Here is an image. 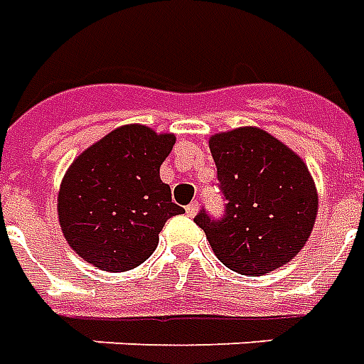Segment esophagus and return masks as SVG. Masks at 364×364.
<instances>
[{
    "mask_svg": "<svg viewBox=\"0 0 364 364\" xmlns=\"http://www.w3.org/2000/svg\"><path fill=\"white\" fill-rule=\"evenodd\" d=\"M198 210H200V203L198 202H192L190 205L186 208V213L190 215V218H194L196 213H198Z\"/></svg>",
    "mask_w": 364,
    "mask_h": 364,
    "instance_id": "34e87169",
    "label": "esophagus"
}]
</instances>
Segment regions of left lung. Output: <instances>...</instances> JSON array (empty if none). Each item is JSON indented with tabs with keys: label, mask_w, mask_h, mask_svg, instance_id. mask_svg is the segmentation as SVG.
Here are the masks:
<instances>
[{
	"label": "left lung",
	"mask_w": 364,
	"mask_h": 364,
	"mask_svg": "<svg viewBox=\"0 0 364 364\" xmlns=\"http://www.w3.org/2000/svg\"><path fill=\"white\" fill-rule=\"evenodd\" d=\"M225 213L194 221L228 269L260 277L284 267L310 239L318 190L298 154L259 127L210 136Z\"/></svg>",
	"instance_id": "1"
}]
</instances>
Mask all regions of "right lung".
<instances>
[{"instance_id": "add662e5", "label": "right lung", "mask_w": 364, "mask_h": 364, "mask_svg": "<svg viewBox=\"0 0 364 364\" xmlns=\"http://www.w3.org/2000/svg\"><path fill=\"white\" fill-rule=\"evenodd\" d=\"M176 136L145 125H123L86 149L66 170L58 221L82 259L107 272L145 262L166 219L182 213L161 180Z\"/></svg>"}]
</instances>
